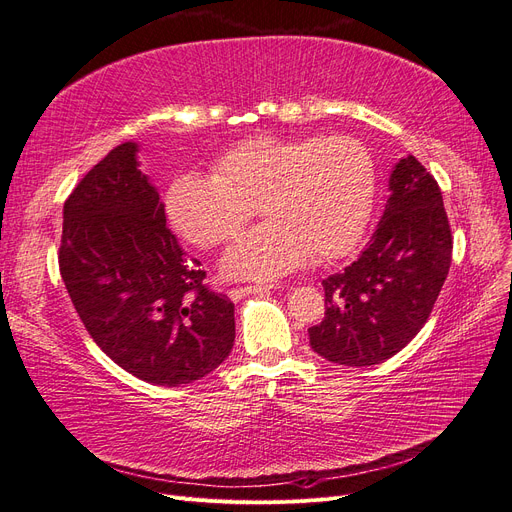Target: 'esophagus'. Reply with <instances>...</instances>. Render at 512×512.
<instances>
[{"label":"esophagus","mask_w":512,"mask_h":512,"mask_svg":"<svg viewBox=\"0 0 512 512\" xmlns=\"http://www.w3.org/2000/svg\"><path fill=\"white\" fill-rule=\"evenodd\" d=\"M270 289L272 287H259V285H253V287H236V289H232L230 293V299H234V301H238V299H242V297H246V295H259V293H270Z\"/></svg>","instance_id":"34e87169"}]
</instances>
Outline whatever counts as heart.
I'll return each instance as SVG.
<instances>
[{
	"label": "heart",
	"instance_id": "obj_1",
	"mask_svg": "<svg viewBox=\"0 0 512 512\" xmlns=\"http://www.w3.org/2000/svg\"><path fill=\"white\" fill-rule=\"evenodd\" d=\"M375 187L373 156L354 137L261 135L221 154L215 175L175 177L164 208L185 240L211 249L236 236L257 206L266 221L236 238L221 270L266 282L312 255L318 261L348 255L367 230Z\"/></svg>",
	"mask_w": 512,
	"mask_h": 512
}]
</instances>
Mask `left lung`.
<instances>
[{"mask_svg":"<svg viewBox=\"0 0 512 512\" xmlns=\"http://www.w3.org/2000/svg\"><path fill=\"white\" fill-rule=\"evenodd\" d=\"M390 198L354 263L323 280L325 318L312 350L346 367L380 365L420 333L451 266V230L439 183L413 156L394 164Z\"/></svg>","mask_w":512,"mask_h":512,"instance_id":"1","label":"left lung"}]
</instances>
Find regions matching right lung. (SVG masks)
<instances>
[{"label":"right lung","instance_id":"1","mask_svg":"<svg viewBox=\"0 0 512 512\" xmlns=\"http://www.w3.org/2000/svg\"><path fill=\"white\" fill-rule=\"evenodd\" d=\"M126 141L88 170L63 206L61 276L97 346L139 380L192 384L232 352L227 295L168 230L158 189Z\"/></svg>","mask_w":512,"mask_h":512}]
</instances>
